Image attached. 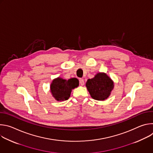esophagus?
<instances>
[{"instance_id":"obj_1","label":"esophagus","mask_w":153,"mask_h":153,"mask_svg":"<svg viewBox=\"0 0 153 153\" xmlns=\"http://www.w3.org/2000/svg\"><path fill=\"white\" fill-rule=\"evenodd\" d=\"M79 83H80V84L82 86H83L84 85V80H83V79H79Z\"/></svg>"}]
</instances>
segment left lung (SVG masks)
Returning a JSON list of instances; mask_svg holds the SVG:
<instances>
[{"label":"left lung","instance_id":"8db88e82","mask_svg":"<svg viewBox=\"0 0 153 153\" xmlns=\"http://www.w3.org/2000/svg\"><path fill=\"white\" fill-rule=\"evenodd\" d=\"M86 88L91 97L97 100H104L110 96L114 88V82L104 73H97L86 83Z\"/></svg>","mask_w":153,"mask_h":153}]
</instances>
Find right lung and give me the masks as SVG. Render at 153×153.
<instances>
[{"instance_id":"right-lung-1","label":"right lung","mask_w":153,"mask_h":153,"mask_svg":"<svg viewBox=\"0 0 153 153\" xmlns=\"http://www.w3.org/2000/svg\"><path fill=\"white\" fill-rule=\"evenodd\" d=\"M79 86L76 78L65 80L61 77L54 79L51 83L50 90L53 96L57 101H64L69 99L73 89Z\"/></svg>"}]
</instances>
